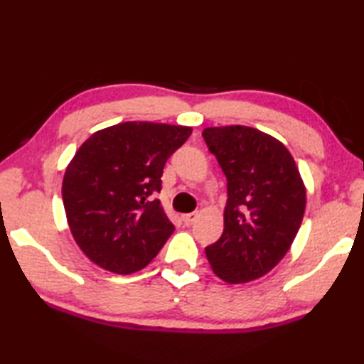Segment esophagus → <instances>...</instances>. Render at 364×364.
Masks as SVG:
<instances>
[{
	"label": "esophagus",
	"instance_id": "1",
	"mask_svg": "<svg viewBox=\"0 0 364 364\" xmlns=\"http://www.w3.org/2000/svg\"><path fill=\"white\" fill-rule=\"evenodd\" d=\"M196 220H197V213L196 212H191V213L183 215V221H184V225H186V226L193 225Z\"/></svg>",
	"mask_w": 364,
	"mask_h": 364
}]
</instances>
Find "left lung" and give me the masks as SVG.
Here are the masks:
<instances>
[{"instance_id": "8db88e82", "label": "left lung", "mask_w": 364, "mask_h": 364, "mask_svg": "<svg viewBox=\"0 0 364 364\" xmlns=\"http://www.w3.org/2000/svg\"><path fill=\"white\" fill-rule=\"evenodd\" d=\"M228 181L225 230L205 247L213 273L226 282L262 278L291 249L305 212V186L291 152L250 127L202 132Z\"/></svg>"}]
</instances>
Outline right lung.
Masks as SVG:
<instances>
[{
	"mask_svg": "<svg viewBox=\"0 0 364 364\" xmlns=\"http://www.w3.org/2000/svg\"><path fill=\"white\" fill-rule=\"evenodd\" d=\"M189 127L125 122L91 134L65 170L63 200L72 236L97 267L117 274L143 269L175 226L156 193L165 162Z\"/></svg>",
	"mask_w": 364,
	"mask_h": 364,
	"instance_id": "obj_1",
	"label": "right lung"
}]
</instances>
